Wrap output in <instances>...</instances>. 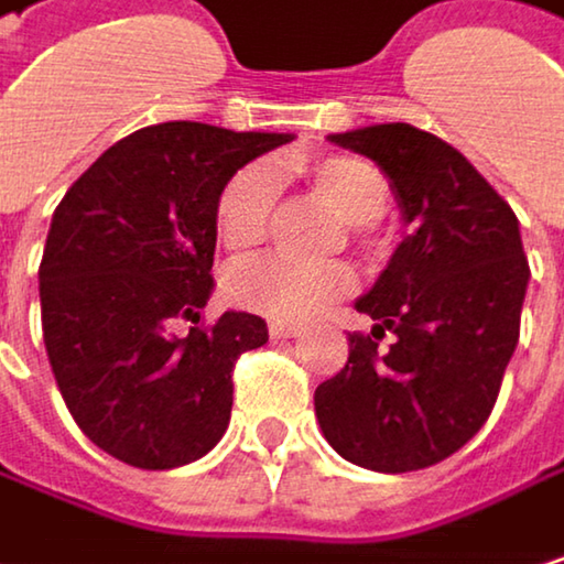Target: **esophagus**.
I'll return each mask as SVG.
<instances>
[{"instance_id":"obj_1","label":"esophagus","mask_w":564,"mask_h":564,"mask_svg":"<svg viewBox=\"0 0 564 564\" xmlns=\"http://www.w3.org/2000/svg\"><path fill=\"white\" fill-rule=\"evenodd\" d=\"M267 330H270V337H273V340H294V337H301V334H304V330H301V327H294V324H276V321H273Z\"/></svg>"}]
</instances>
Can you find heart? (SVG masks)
Masks as SVG:
<instances>
[{"label": "heart", "mask_w": 564, "mask_h": 564, "mask_svg": "<svg viewBox=\"0 0 564 564\" xmlns=\"http://www.w3.org/2000/svg\"><path fill=\"white\" fill-rule=\"evenodd\" d=\"M294 171L311 191L350 227H370L390 210L387 174L354 154H327L297 161ZM273 174L267 164L234 171L214 200V230L230 257H250L270 230ZM354 291V273L344 263L304 267L288 260H257L227 273V297L267 321L304 324Z\"/></svg>", "instance_id": "1"}]
</instances>
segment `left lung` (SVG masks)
Returning <instances> with one entry per match:
<instances>
[{"label": "left lung", "mask_w": 564, "mask_h": 564, "mask_svg": "<svg viewBox=\"0 0 564 564\" xmlns=\"http://www.w3.org/2000/svg\"><path fill=\"white\" fill-rule=\"evenodd\" d=\"M330 141L380 164L410 234L357 301L377 327L350 334L347 367L317 387V423L354 466L426 469L482 430L516 354L529 288L519 217L430 131L393 121Z\"/></svg>", "instance_id": "obj_1"}]
</instances>
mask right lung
I'll list each match as a JSON object with an SVG mask.
<instances>
[{
    "mask_svg": "<svg viewBox=\"0 0 564 564\" xmlns=\"http://www.w3.org/2000/svg\"><path fill=\"white\" fill-rule=\"evenodd\" d=\"M291 134L164 121L111 144L52 214L39 267L42 340L78 430L138 469H177L230 423L234 364L267 324L214 291V200L224 181ZM187 319L184 338L173 324Z\"/></svg>",
    "mask_w": 564,
    "mask_h": 564,
    "instance_id": "right-lung-1",
    "label": "right lung"
}]
</instances>
